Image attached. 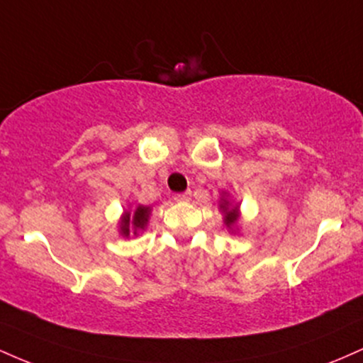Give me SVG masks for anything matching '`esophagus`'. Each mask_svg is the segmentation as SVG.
Returning <instances> with one entry per match:
<instances>
[{
	"label": "esophagus",
	"mask_w": 363,
	"mask_h": 363,
	"mask_svg": "<svg viewBox=\"0 0 363 363\" xmlns=\"http://www.w3.org/2000/svg\"><path fill=\"white\" fill-rule=\"evenodd\" d=\"M174 199H176V201H181V203L189 201V199H191V191H186V193H179V194L174 196Z\"/></svg>",
	"instance_id": "34e87169"
}]
</instances>
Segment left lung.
Wrapping results in <instances>:
<instances>
[{"label":"left lung","mask_w":363,"mask_h":363,"mask_svg":"<svg viewBox=\"0 0 363 363\" xmlns=\"http://www.w3.org/2000/svg\"><path fill=\"white\" fill-rule=\"evenodd\" d=\"M218 208L222 210L223 213V223L227 225V228H230L232 232L235 230L237 227V222H239V205H234V203L230 201V198H228L227 193H222L220 194V201H218Z\"/></svg>","instance_id":"8db88e82"}]
</instances>
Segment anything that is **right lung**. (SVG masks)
Listing matches in <instances>:
<instances>
[{"label":"right lung","mask_w":363,"mask_h":363,"mask_svg":"<svg viewBox=\"0 0 363 363\" xmlns=\"http://www.w3.org/2000/svg\"><path fill=\"white\" fill-rule=\"evenodd\" d=\"M150 213H152V208L143 205L136 206L135 211H124L119 222V234L123 237H129L131 234L138 235L141 230L147 228Z\"/></svg>","instance_id":"obj_1"}]
</instances>
